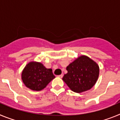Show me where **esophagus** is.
I'll use <instances>...</instances> for the list:
<instances>
[{
    "label": "esophagus",
    "mask_w": 120,
    "mask_h": 120,
    "mask_svg": "<svg viewBox=\"0 0 120 120\" xmlns=\"http://www.w3.org/2000/svg\"><path fill=\"white\" fill-rule=\"evenodd\" d=\"M58 77H60V78H62V77H63V75H59V76H58Z\"/></svg>",
    "instance_id": "obj_1"
}]
</instances>
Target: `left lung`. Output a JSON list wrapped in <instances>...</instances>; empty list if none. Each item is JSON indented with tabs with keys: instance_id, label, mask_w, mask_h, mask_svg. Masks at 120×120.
Instances as JSON below:
<instances>
[{
	"instance_id": "1",
	"label": "left lung",
	"mask_w": 120,
	"mask_h": 120,
	"mask_svg": "<svg viewBox=\"0 0 120 120\" xmlns=\"http://www.w3.org/2000/svg\"><path fill=\"white\" fill-rule=\"evenodd\" d=\"M67 73L62 80L71 90L80 93L90 90L96 84L99 76V66L85 55H81L66 68Z\"/></svg>"
}]
</instances>
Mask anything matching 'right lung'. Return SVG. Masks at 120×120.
Returning a JSON list of instances; mask_svg holds the SVG:
<instances>
[{
	"label": "right lung",
	"instance_id": "1",
	"mask_svg": "<svg viewBox=\"0 0 120 120\" xmlns=\"http://www.w3.org/2000/svg\"><path fill=\"white\" fill-rule=\"evenodd\" d=\"M52 68H47L41 62L31 61L22 73V79L26 87L33 91H41L54 79Z\"/></svg>",
	"mask_w": 120,
	"mask_h": 120
}]
</instances>
